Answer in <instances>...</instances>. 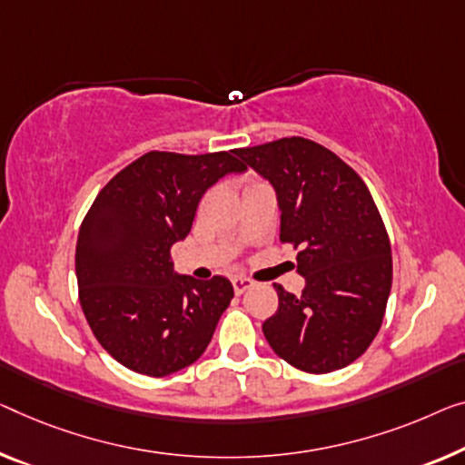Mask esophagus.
<instances>
[{"label":"esophagus","mask_w":465,"mask_h":465,"mask_svg":"<svg viewBox=\"0 0 465 465\" xmlns=\"http://www.w3.org/2000/svg\"><path fill=\"white\" fill-rule=\"evenodd\" d=\"M232 283H233V290H235V294H242V292H246L248 288H252V280H248V277H233L232 280Z\"/></svg>","instance_id":"esophagus-1"}]
</instances>
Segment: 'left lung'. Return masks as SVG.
<instances>
[{"mask_svg": "<svg viewBox=\"0 0 465 465\" xmlns=\"http://www.w3.org/2000/svg\"><path fill=\"white\" fill-rule=\"evenodd\" d=\"M267 179L282 211L280 240L299 248L302 294L275 286L277 311L262 334L277 357L330 373L367 351L384 320L392 256L384 221L363 179L304 137L235 150Z\"/></svg>", "mask_w": 465, "mask_h": 465, "instance_id": "8db88e82", "label": "left lung"}]
</instances>
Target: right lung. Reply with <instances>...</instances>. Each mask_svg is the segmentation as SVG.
<instances>
[{
    "label": "right lung",
    "mask_w": 465,
    "mask_h": 465,
    "mask_svg": "<svg viewBox=\"0 0 465 465\" xmlns=\"http://www.w3.org/2000/svg\"><path fill=\"white\" fill-rule=\"evenodd\" d=\"M235 156L148 152L104 185L83 219L74 254L81 309L127 370L163 378L192 365L233 299L225 277L173 272L171 246L190 233L204 192L246 171Z\"/></svg>",
    "instance_id": "1"
}]
</instances>
